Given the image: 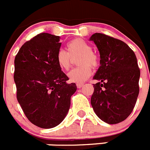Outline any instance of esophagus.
Instances as JSON below:
<instances>
[{"label":"esophagus","mask_w":150,"mask_h":150,"mask_svg":"<svg viewBox=\"0 0 150 150\" xmlns=\"http://www.w3.org/2000/svg\"><path fill=\"white\" fill-rule=\"evenodd\" d=\"M83 86H84V85H83V83H77V84H76V87H77L78 88H81Z\"/></svg>","instance_id":"34e87169"}]
</instances>
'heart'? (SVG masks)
Masks as SVG:
<instances>
[{
	"label": "heart",
	"instance_id": "heart-1",
	"mask_svg": "<svg viewBox=\"0 0 150 150\" xmlns=\"http://www.w3.org/2000/svg\"><path fill=\"white\" fill-rule=\"evenodd\" d=\"M67 52L59 50L55 55V61L62 70L67 71L71 64V58L79 55L76 61L79 67L73 69L67 74L69 80L72 83H82L89 78L91 74V67H96L99 64V59L91 51V47L82 39H75L67 44Z\"/></svg>",
	"mask_w": 150,
	"mask_h": 150
}]
</instances>
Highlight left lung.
I'll use <instances>...</instances> for the list:
<instances>
[{"label":"left lung","mask_w":150,"mask_h":150,"mask_svg":"<svg viewBox=\"0 0 150 150\" xmlns=\"http://www.w3.org/2000/svg\"><path fill=\"white\" fill-rule=\"evenodd\" d=\"M100 52V66L93 79L91 104L96 115L108 124L124 121L132 113L139 94L140 69L136 55L120 40L100 33L90 38Z\"/></svg>","instance_id":"8db88e82"}]
</instances>
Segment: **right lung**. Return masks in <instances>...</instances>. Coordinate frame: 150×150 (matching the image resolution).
<instances>
[{
  "instance_id": "right-lung-1",
  "label": "right lung",
  "mask_w": 150,
  "mask_h": 150,
  "mask_svg": "<svg viewBox=\"0 0 150 150\" xmlns=\"http://www.w3.org/2000/svg\"><path fill=\"white\" fill-rule=\"evenodd\" d=\"M61 45L59 36L40 33L22 45L14 61L17 100L28 120L42 128L63 121L76 91L55 61Z\"/></svg>"
}]
</instances>
